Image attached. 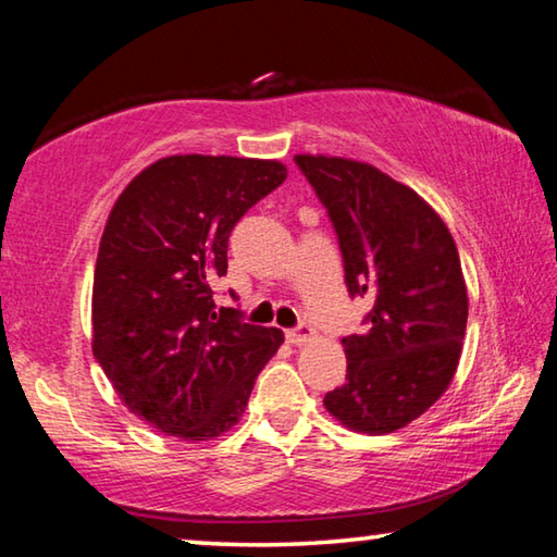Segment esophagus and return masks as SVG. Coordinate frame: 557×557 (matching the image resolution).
<instances>
[{"label": "esophagus", "mask_w": 557, "mask_h": 557, "mask_svg": "<svg viewBox=\"0 0 557 557\" xmlns=\"http://www.w3.org/2000/svg\"><path fill=\"white\" fill-rule=\"evenodd\" d=\"M312 336H314V329H312V324L301 322L299 326L289 329V332H287V342H289V344H295V346H301V344L312 342Z\"/></svg>", "instance_id": "34e87169"}]
</instances>
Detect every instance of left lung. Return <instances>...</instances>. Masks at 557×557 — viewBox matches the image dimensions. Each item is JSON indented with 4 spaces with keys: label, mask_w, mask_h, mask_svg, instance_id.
<instances>
[{
    "label": "left lung",
    "mask_w": 557,
    "mask_h": 557,
    "mask_svg": "<svg viewBox=\"0 0 557 557\" xmlns=\"http://www.w3.org/2000/svg\"><path fill=\"white\" fill-rule=\"evenodd\" d=\"M295 162L334 223L348 292L373 301L369 332L342 338L346 383L324 408L348 430L388 435L432 408L457 373L469 299L455 238L381 169L324 154Z\"/></svg>",
    "instance_id": "obj_1"
}]
</instances>
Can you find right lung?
<instances>
[{
  "label": "right lung",
  "instance_id": "right-lung-1",
  "mask_svg": "<svg viewBox=\"0 0 557 557\" xmlns=\"http://www.w3.org/2000/svg\"><path fill=\"white\" fill-rule=\"evenodd\" d=\"M277 159L174 154L117 196L92 277V354L147 425L206 442L238 425L280 329L215 312L213 280L250 206L285 182ZM233 295V292H231Z\"/></svg>",
  "mask_w": 557,
  "mask_h": 557
}]
</instances>
